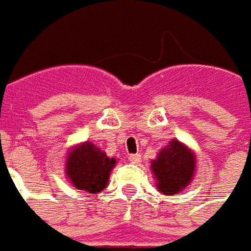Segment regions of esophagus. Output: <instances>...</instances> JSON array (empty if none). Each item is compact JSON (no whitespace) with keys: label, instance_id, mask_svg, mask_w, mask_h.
<instances>
[{"label":"esophagus","instance_id":"34e87169","mask_svg":"<svg viewBox=\"0 0 251 251\" xmlns=\"http://www.w3.org/2000/svg\"><path fill=\"white\" fill-rule=\"evenodd\" d=\"M128 160L131 163H139L141 160V154L140 153H134V154H128Z\"/></svg>","mask_w":251,"mask_h":251}]
</instances>
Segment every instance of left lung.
Here are the masks:
<instances>
[{
	"mask_svg": "<svg viewBox=\"0 0 251 251\" xmlns=\"http://www.w3.org/2000/svg\"><path fill=\"white\" fill-rule=\"evenodd\" d=\"M195 154L183 143L172 139L163 147L157 159L151 160L156 186L163 195H177L192 180L195 173Z\"/></svg>",
	"mask_w": 251,
	"mask_h": 251,
	"instance_id": "8db88e82",
	"label": "left lung"
}]
</instances>
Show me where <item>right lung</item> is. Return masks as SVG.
Returning a JSON list of instances; mask_svg holds the SVG:
<instances>
[{"label": "right lung", "mask_w": 251, "mask_h": 251, "mask_svg": "<svg viewBox=\"0 0 251 251\" xmlns=\"http://www.w3.org/2000/svg\"><path fill=\"white\" fill-rule=\"evenodd\" d=\"M115 163L117 160L114 157L110 159L100 147L91 141H85L69 151L66 176L76 189L98 194L107 186Z\"/></svg>", "instance_id": "add662e5"}]
</instances>
